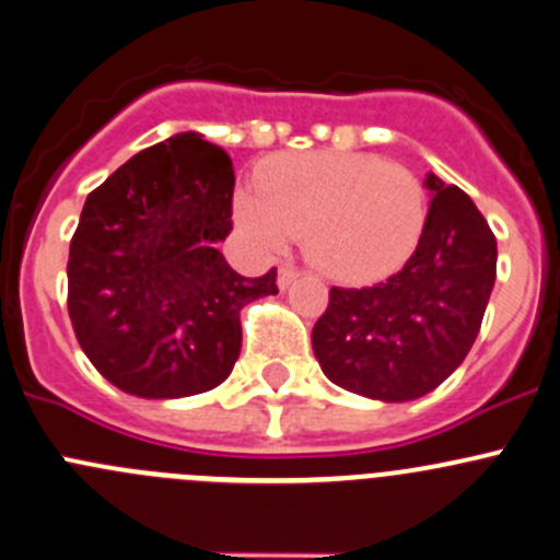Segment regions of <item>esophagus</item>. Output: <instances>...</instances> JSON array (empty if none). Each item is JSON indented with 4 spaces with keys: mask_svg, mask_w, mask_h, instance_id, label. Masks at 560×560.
I'll use <instances>...</instances> for the list:
<instances>
[{
    "mask_svg": "<svg viewBox=\"0 0 560 560\" xmlns=\"http://www.w3.org/2000/svg\"><path fill=\"white\" fill-rule=\"evenodd\" d=\"M298 276H300V270L295 268V265H290V262L281 265V268H279V287H281V290H287V287H290L292 281L298 279Z\"/></svg>",
    "mask_w": 560,
    "mask_h": 560,
    "instance_id": "obj_1",
    "label": "esophagus"
}]
</instances>
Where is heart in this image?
<instances>
[{"instance_id": "1", "label": "heart", "mask_w": 560, "mask_h": 560, "mask_svg": "<svg viewBox=\"0 0 560 560\" xmlns=\"http://www.w3.org/2000/svg\"><path fill=\"white\" fill-rule=\"evenodd\" d=\"M241 225L281 249L303 235L316 270L346 284L397 273L419 249L427 190L413 172L370 152H287L260 168V192L235 201Z\"/></svg>"}]
</instances>
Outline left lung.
<instances>
[{"mask_svg":"<svg viewBox=\"0 0 560 560\" xmlns=\"http://www.w3.org/2000/svg\"><path fill=\"white\" fill-rule=\"evenodd\" d=\"M432 190L419 249L402 270L362 290L332 287L311 343L332 384L405 402L438 388L478 338L497 279V238L456 185Z\"/></svg>","mask_w":560,"mask_h":560,"instance_id":"obj_1","label":"left lung"}]
</instances>
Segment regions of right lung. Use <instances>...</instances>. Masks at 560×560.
Here are the masks:
<instances>
[{"instance_id":"obj_1","label":"right lung","mask_w":560,"mask_h":560,"mask_svg":"<svg viewBox=\"0 0 560 560\" xmlns=\"http://www.w3.org/2000/svg\"><path fill=\"white\" fill-rule=\"evenodd\" d=\"M233 163L198 133L147 147L88 196L69 244V319L93 368L147 399L209 392L241 351V308L276 295L217 241L233 231Z\"/></svg>"}]
</instances>
